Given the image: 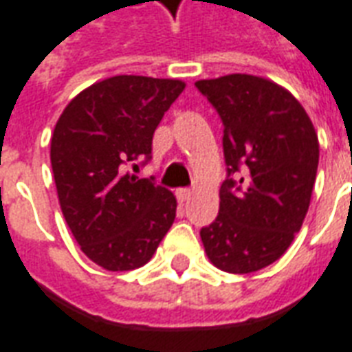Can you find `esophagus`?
Here are the masks:
<instances>
[{
	"mask_svg": "<svg viewBox=\"0 0 352 352\" xmlns=\"http://www.w3.org/2000/svg\"><path fill=\"white\" fill-rule=\"evenodd\" d=\"M176 197L179 202H186L191 197V189H176Z\"/></svg>",
	"mask_w": 352,
	"mask_h": 352,
	"instance_id": "obj_1",
	"label": "esophagus"
}]
</instances>
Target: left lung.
<instances>
[{
  "label": "left lung",
  "instance_id": "8db88e82",
  "mask_svg": "<svg viewBox=\"0 0 352 352\" xmlns=\"http://www.w3.org/2000/svg\"><path fill=\"white\" fill-rule=\"evenodd\" d=\"M195 86L221 118L227 163L219 214L201 229L204 251L219 270L251 274L276 263L302 227L319 138L304 107L276 82L238 73Z\"/></svg>",
  "mask_w": 352,
  "mask_h": 352
}]
</instances>
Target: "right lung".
I'll use <instances>...</instances> for the list:
<instances>
[{"label": "right lung", "mask_w": 352, "mask_h": 352, "mask_svg": "<svg viewBox=\"0 0 352 352\" xmlns=\"http://www.w3.org/2000/svg\"><path fill=\"white\" fill-rule=\"evenodd\" d=\"M186 84L120 74L74 97L54 127L50 163L61 212L84 255L110 272L144 266L176 217V197L127 173L151 157L159 122Z\"/></svg>", "instance_id": "obj_1"}]
</instances>
